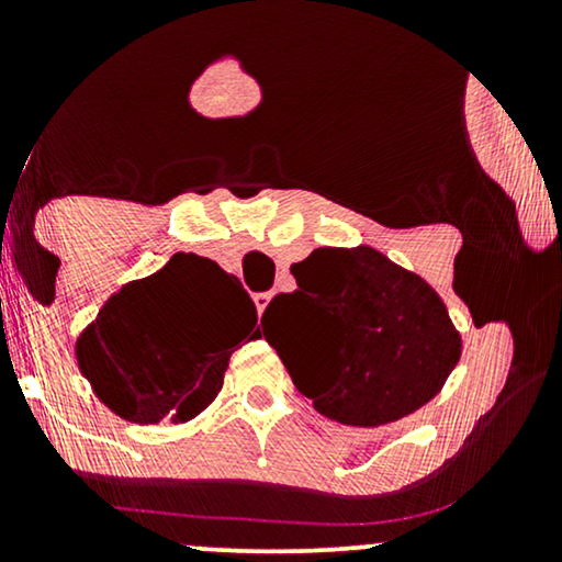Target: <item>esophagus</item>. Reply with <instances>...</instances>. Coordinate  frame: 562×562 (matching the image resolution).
<instances>
[{"label":"esophagus","mask_w":562,"mask_h":562,"mask_svg":"<svg viewBox=\"0 0 562 562\" xmlns=\"http://www.w3.org/2000/svg\"><path fill=\"white\" fill-rule=\"evenodd\" d=\"M269 301H272V295H269V293H256L254 295V303H256V308H259V314H263V308L269 306Z\"/></svg>","instance_id":"34e87169"}]
</instances>
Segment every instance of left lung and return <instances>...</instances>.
<instances>
[{
	"label": "left lung",
	"mask_w": 562,
	"mask_h": 562,
	"mask_svg": "<svg viewBox=\"0 0 562 562\" xmlns=\"http://www.w3.org/2000/svg\"><path fill=\"white\" fill-rule=\"evenodd\" d=\"M290 272L299 290L269 303L263 338L319 415L378 428L443 389L460 362L462 338L420 274L370 245L317 248ZM277 321L294 322L295 349L268 335Z\"/></svg>",
	"instance_id": "left-lung-1"
}]
</instances>
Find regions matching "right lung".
Returning a JSON list of instances; mask_svg holds the SVG:
<instances>
[{"label":"right lung","instance_id":"1","mask_svg":"<svg viewBox=\"0 0 562 562\" xmlns=\"http://www.w3.org/2000/svg\"><path fill=\"white\" fill-rule=\"evenodd\" d=\"M256 319L235 274L203 256L177 254L105 301L76 340V359L119 417L179 425L214 402L232 351L256 338Z\"/></svg>","mask_w":562,"mask_h":562}]
</instances>
